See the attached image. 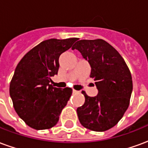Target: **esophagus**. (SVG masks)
I'll return each mask as SVG.
<instances>
[{
  "label": "esophagus",
  "mask_w": 148,
  "mask_h": 148,
  "mask_svg": "<svg viewBox=\"0 0 148 148\" xmlns=\"http://www.w3.org/2000/svg\"><path fill=\"white\" fill-rule=\"evenodd\" d=\"M73 93H78V91H77V90H73Z\"/></svg>",
  "instance_id": "1"
}]
</instances>
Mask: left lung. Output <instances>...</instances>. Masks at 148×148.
<instances>
[{
	"label": "left lung",
	"mask_w": 148,
	"mask_h": 148,
	"mask_svg": "<svg viewBox=\"0 0 148 148\" xmlns=\"http://www.w3.org/2000/svg\"><path fill=\"white\" fill-rule=\"evenodd\" d=\"M79 51L91 66L90 77L98 90L96 97L85 91V103L77 109L83 127L104 132L114 127L128 108L132 91V74L119 52L105 40L82 39L72 47Z\"/></svg>",
	"instance_id": "left-lung-1"
}]
</instances>
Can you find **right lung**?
<instances>
[{
    "label": "right lung",
    "mask_w": 148,
    "mask_h": 148,
    "mask_svg": "<svg viewBox=\"0 0 148 148\" xmlns=\"http://www.w3.org/2000/svg\"><path fill=\"white\" fill-rule=\"evenodd\" d=\"M77 40H44L27 52L16 66L9 93L15 111L29 127L43 130L58 123L72 89L56 88L50 82L51 77L58 74L60 55Z\"/></svg>",
    "instance_id": "add662e5"
}]
</instances>
